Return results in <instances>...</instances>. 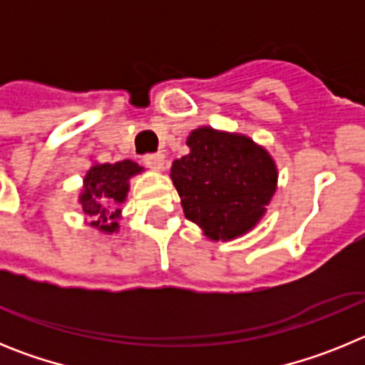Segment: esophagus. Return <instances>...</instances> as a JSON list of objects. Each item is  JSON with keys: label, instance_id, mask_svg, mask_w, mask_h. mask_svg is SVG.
<instances>
[{"label": "esophagus", "instance_id": "1", "mask_svg": "<svg viewBox=\"0 0 365 365\" xmlns=\"http://www.w3.org/2000/svg\"><path fill=\"white\" fill-rule=\"evenodd\" d=\"M144 164L155 172H160L164 166V155L163 153H148L144 155Z\"/></svg>", "mask_w": 365, "mask_h": 365}]
</instances>
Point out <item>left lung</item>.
<instances>
[{"mask_svg": "<svg viewBox=\"0 0 365 365\" xmlns=\"http://www.w3.org/2000/svg\"><path fill=\"white\" fill-rule=\"evenodd\" d=\"M186 144L190 153L172 166L186 219L214 241L247 234L276 192L272 157L248 137L212 128L193 130Z\"/></svg>", "mask_w": 365, "mask_h": 365, "instance_id": "left-lung-1", "label": "left lung"}]
</instances>
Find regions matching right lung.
Wrapping results in <instances>:
<instances>
[{"mask_svg": "<svg viewBox=\"0 0 365 365\" xmlns=\"http://www.w3.org/2000/svg\"><path fill=\"white\" fill-rule=\"evenodd\" d=\"M143 172L133 160H120L115 164H95L83 179V192L80 195L83 214L91 217V227L102 232L118 230L120 217L118 205L125 201L130 177Z\"/></svg>", "mask_w": 365, "mask_h": 365, "instance_id": "obj_1", "label": "right lung"}]
</instances>
